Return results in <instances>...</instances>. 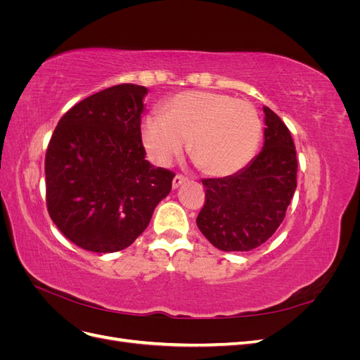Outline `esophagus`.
<instances>
[{"label":"esophagus","instance_id":"1","mask_svg":"<svg viewBox=\"0 0 360 360\" xmlns=\"http://www.w3.org/2000/svg\"><path fill=\"white\" fill-rule=\"evenodd\" d=\"M186 180H188V179L184 177V176H181V174H177V176L174 177V180H172V188L177 189V188L180 186V184H183Z\"/></svg>","mask_w":360,"mask_h":360}]
</instances>
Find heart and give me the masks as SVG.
<instances>
[{"label":"heart","instance_id":"b5f03b06","mask_svg":"<svg viewBox=\"0 0 360 360\" xmlns=\"http://www.w3.org/2000/svg\"><path fill=\"white\" fill-rule=\"evenodd\" d=\"M162 115H148L141 136L150 159L168 167L188 141V153L204 174L226 177L254 159L263 124L257 108L233 96L184 91L162 105Z\"/></svg>","mask_w":360,"mask_h":360}]
</instances>
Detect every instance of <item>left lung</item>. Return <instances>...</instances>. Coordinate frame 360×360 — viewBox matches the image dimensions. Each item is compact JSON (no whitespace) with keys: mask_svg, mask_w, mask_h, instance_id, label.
Masks as SVG:
<instances>
[{"mask_svg":"<svg viewBox=\"0 0 360 360\" xmlns=\"http://www.w3.org/2000/svg\"><path fill=\"white\" fill-rule=\"evenodd\" d=\"M264 147L246 168L204 179L200 231L225 252H246L267 242L285 217L297 188L296 147L285 123L264 106Z\"/></svg>","mask_w":360,"mask_h":360,"instance_id":"8db88e82","label":"left lung"}]
</instances>
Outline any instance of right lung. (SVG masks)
I'll return each instance as SVG.
<instances>
[{
	"label": "right lung",
	"mask_w": 360,
	"mask_h": 360,
	"mask_svg": "<svg viewBox=\"0 0 360 360\" xmlns=\"http://www.w3.org/2000/svg\"><path fill=\"white\" fill-rule=\"evenodd\" d=\"M147 89L120 84L72 106L45 158L46 207L72 243L97 254L132 245L176 174L146 160L141 114Z\"/></svg>",
	"instance_id": "obj_1"
}]
</instances>
